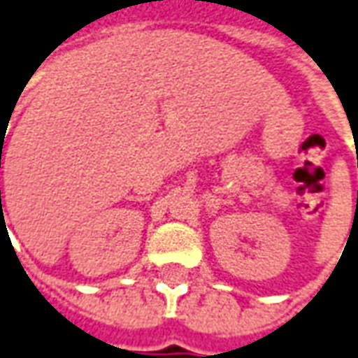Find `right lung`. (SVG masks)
Masks as SVG:
<instances>
[{
  "label": "right lung",
  "instance_id": "add662e5",
  "mask_svg": "<svg viewBox=\"0 0 358 358\" xmlns=\"http://www.w3.org/2000/svg\"><path fill=\"white\" fill-rule=\"evenodd\" d=\"M0 201H1V192H0Z\"/></svg>",
  "mask_w": 358,
  "mask_h": 358
}]
</instances>
